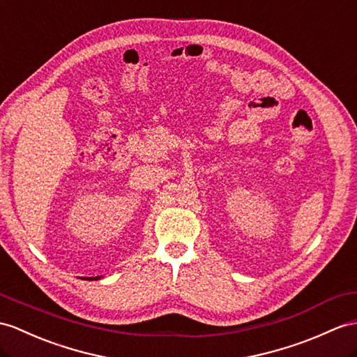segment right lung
<instances>
[{"label":"right lung","mask_w":357,"mask_h":357,"mask_svg":"<svg viewBox=\"0 0 357 357\" xmlns=\"http://www.w3.org/2000/svg\"><path fill=\"white\" fill-rule=\"evenodd\" d=\"M100 279H102L101 275H98V277H83V280H100Z\"/></svg>","instance_id":"obj_1"}]
</instances>
